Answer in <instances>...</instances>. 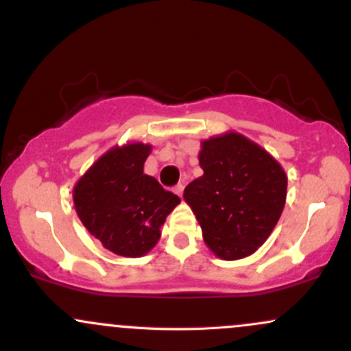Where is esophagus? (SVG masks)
Instances as JSON below:
<instances>
[{"label": "esophagus", "instance_id": "esophagus-1", "mask_svg": "<svg viewBox=\"0 0 351 351\" xmlns=\"http://www.w3.org/2000/svg\"><path fill=\"white\" fill-rule=\"evenodd\" d=\"M174 192L177 195H179V197H182V192H184V186L182 184H177V186L174 187Z\"/></svg>", "mask_w": 351, "mask_h": 351}]
</instances>
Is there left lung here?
I'll return each instance as SVG.
<instances>
[{
    "label": "left lung",
    "mask_w": 351,
    "mask_h": 351,
    "mask_svg": "<svg viewBox=\"0 0 351 351\" xmlns=\"http://www.w3.org/2000/svg\"><path fill=\"white\" fill-rule=\"evenodd\" d=\"M204 174L184 191L206 246L224 261L247 258L273 232L286 202L288 177L281 164L239 132L201 142Z\"/></svg>",
    "instance_id": "1"
}]
</instances>
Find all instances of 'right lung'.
I'll return each mask as SVG.
<instances>
[{"label":"right lung","mask_w":351,"mask_h":351,"mask_svg":"<svg viewBox=\"0 0 351 351\" xmlns=\"http://www.w3.org/2000/svg\"><path fill=\"white\" fill-rule=\"evenodd\" d=\"M152 145H114L93 162L73 186V206L82 224L123 258H141L160 239V229L180 199L165 191L144 164Z\"/></svg>","instance_id":"1"}]
</instances>
